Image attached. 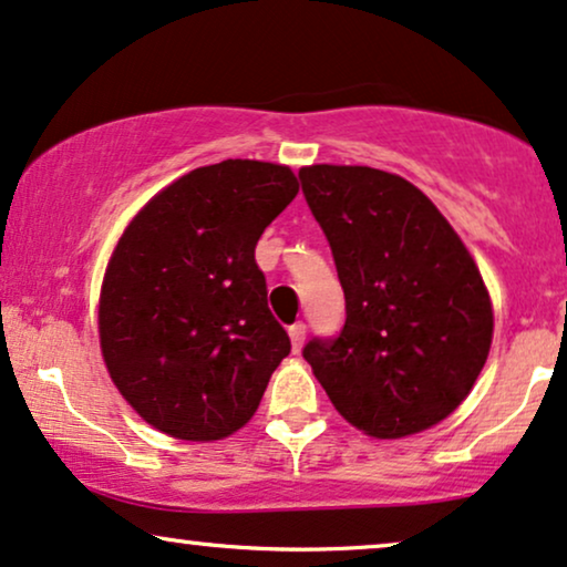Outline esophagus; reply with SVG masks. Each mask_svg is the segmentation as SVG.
<instances>
[{"label": "esophagus", "mask_w": 567, "mask_h": 567, "mask_svg": "<svg viewBox=\"0 0 567 567\" xmlns=\"http://www.w3.org/2000/svg\"><path fill=\"white\" fill-rule=\"evenodd\" d=\"M289 338H291L293 354H297V351H301V347H305V338H307V326H305V322H293V326L289 328Z\"/></svg>", "instance_id": "obj_1"}]
</instances>
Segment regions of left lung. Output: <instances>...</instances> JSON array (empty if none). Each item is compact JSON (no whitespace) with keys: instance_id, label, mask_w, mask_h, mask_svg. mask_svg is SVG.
<instances>
[{"instance_id":"8db88e82","label":"left lung","mask_w":567,"mask_h":567,"mask_svg":"<svg viewBox=\"0 0 567 567\" xmlns=\"http://www.w3.org/2000/svg\"><path fill=\"white\" fill-rule=\"evenodd\" d=\"M301 193L347 297L305 354L347 422L378 440L430 430L487 362L492 301L474 257L422 189L370 166H305Z\"/></svg>"}]
</instances>
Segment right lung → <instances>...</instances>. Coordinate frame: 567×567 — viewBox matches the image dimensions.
I'll list each match as a JSON object with an SVG mask.
<instances>
[{
    "instance_id": "1",
    "label": "right lung",
    "mask_w": 567,
    "mask_h": 567,
    "mask_svg": "<svg viewBox=\"0 0 567 567\" xmlns=\"http://www.w3.org/2000/svg\"><path fill=\"white\" fill-rule=\"evenodd\" d=\"M297 193L289 166L229 158L179 176L124 229L101 286V354L151 427L210 443L260 406L291 341L255 245Z\"/></svg>"
}]
</instances>
